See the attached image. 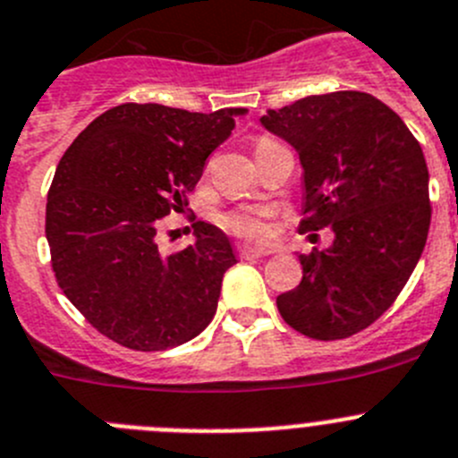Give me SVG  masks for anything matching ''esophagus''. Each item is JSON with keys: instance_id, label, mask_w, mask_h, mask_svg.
Segmentation results:
<instances>
[{"instance_id": "obj_1", "label": "esophagus", "mask_w": 458, "mask_h": 458, "mask_svg": "<svg viewBox=\"0 0 458 458\" xmlns=\"http://www.w3.org/2000/svg\"><path fill=\"white\" fill-rule=\"evenodd\" d=\"M271 253H273L271 249H264V246H253V243H242V246H239V255L246 259L267 258V255H271Z\"/></svg>"}]
</instances>
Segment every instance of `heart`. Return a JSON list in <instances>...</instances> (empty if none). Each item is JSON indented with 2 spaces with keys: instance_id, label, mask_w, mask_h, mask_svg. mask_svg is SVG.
I'll use <instances>...</instances> for the list:
<instances>
[{
  "instance_id": "b5f03b06",
  "label": "heart",
  "mask_w": 458,
  "mask_h": 458,
  "mask_svg": "<svg viewBox=\"0 0 458 458\" xmlns=\"http://www.w3.org/2000/svg\"><path fill=\"white\" fill-rule=\"evenodd\" d=\"M221 224L230 230V233L239 234V237L250 239H264L268 234V224L264 212L259 209H242V212H233L221 219Z\"/></svg>"
}]
</instances>
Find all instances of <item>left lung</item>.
Wrapping results in <instances>:
<instances>
[{
    "mask_svg": "<svg viewBox=\"0 0 458 458\" xmlns=\"http://www.w3.org/2000/svg\"><path fill=\"white\" fill-rule=\"evenodd\" d=\"M259 122L301 157V233H335L327 249L298 255L302 280L277 296V310L310 339L357 335L400 296L425 249L431 205L420 144L386 104L354 89L311 94Z\"/></svg>",
    "mask_w": 458,
    "mask_h": 458,
    "instance_id": "1",
    "label": "left lung"
}]
</instances>
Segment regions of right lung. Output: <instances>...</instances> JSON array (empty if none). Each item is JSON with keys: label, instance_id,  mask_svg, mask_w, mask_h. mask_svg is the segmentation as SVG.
I'll return each mask as SVG.
<instances>
[{"label": "right lung", "instance_id": "obj_1", "mask_svg": "<svg viewBox=\"0 0 458 458\" xmlns=\"http://www.w3.org/2000/svg\"><path fill=\"white\" fill-rule=\"evenodd\" d=\"M243 113L114 106L58 162L45 224L55 282L114 344L176 348L215 318L224 273L237 264L228 234L196 221V243L174 255H162L156 237L160 221L185 208L208 156Z\"/></svg>", "mask_w": 458, "mask_h": 458}]
</instances>
